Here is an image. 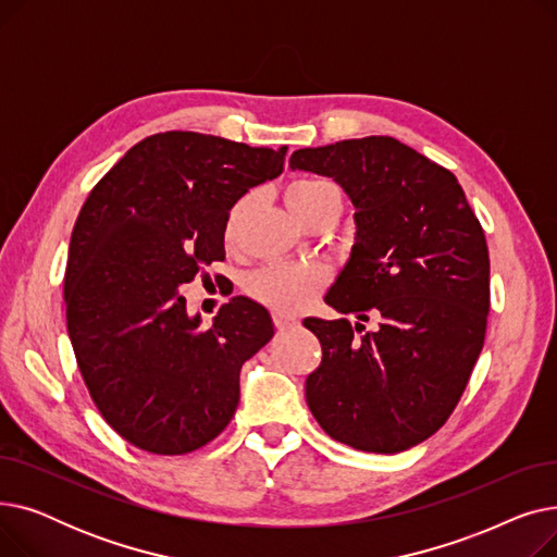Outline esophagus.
Here are the masks:
<instances>
[{"mask_svg": "<svg viewBox=\"0 0 557 557\" xmlns=\"http://www.w3.org/2000/svg\"><path fill=\"white\" fill-rule=\"evenodd\" d=\"M273 323H275V327H277L280 332H286V330L298 325V318H296V315H288V313H284V311H273Z\"/></svg>", "mask_w": 557, "mask_h": 557, "instance_id": "esophagus-1", "label": "esophagus"}]
</instances>
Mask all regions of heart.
<instances>
[{
  "label": "heart",
  "instance_id": "1",
  "mask_svg": "<svg viewBox=\"0 0 557 557\" xmlns=\"http://www.w3.org/2000/svg\"><path fill=\"white\" fill-rule=\"evenodd\" d=\"M338 191L327 181H296L286 189V202L290 212L302 219L311 208L323 200L327 194ZM244 214V202L234 205L225 221V239L232 242L237 234V225ZM327 284V271L318 263H271L263 267L248 280V294L275 311L294 313L305 309L323 286Z\"/></svg>",
  "mask_w": 557,
  "mask_h": 557
}]
</instances>
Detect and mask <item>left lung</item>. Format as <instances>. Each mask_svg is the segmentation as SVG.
Returning <instances> with one entry per match:
<instances>
[{
  "mask_svg": "<svg viewBox=\"0 0 557 557\" xmlns=\"http://www.w3.org/2000/svg\"><path fill=\"white\" fill-rule=\"evenodd\" d=\"M288 166L334 178L357 210L352 252L325 302L379 318L374 332L305 318L323 345L305 386L309 411L343 445L404 451L447 422L483 349V227L456 175L395 137L300 149Z\"/></svg>",
  "mask_w": 557,
  "mask_h": 557,
  "instance_id": "8db88e82",
  "label": "left lung"
}]
</instances>
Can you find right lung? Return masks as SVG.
I'll list each match as a JSON object with an SVG mask.
<instances>
[{"label":"right lung","mask_w":557,"mask_h":557,"mask_svg":"<svg viewBox=\"0 0 557 557\" xmlns=\"http://www.w3.org/2000/svg\"><path fill=\"white\" fill-rule=\"evenodd\" d=\"M273 151L169 131L141 139L87 196L67 271V332L103 420L131 445L181 456L230 424L242 366L273 338L271 313L232 298L200 327L178 286L225 259L230 210L284 169Z\"/></svg>","instance_id":"right-lung-1"}]
</instances>
